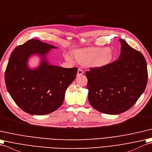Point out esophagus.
Masks as SVG:
<instances>
[{"label": "esophagus", "mask_w": 152, "mask_h": 152, "mask_svg": "<svg viewBox=\"0 0 152 152\" xmlns=\"http://www.w3.org/2000/svg\"><path fill=\"white\" fill-rule=\"evenodd\" d=\"M83 73H84L83 71L81 69L79 68L78 69V72H77V75H83Z\"/></svg>", "instance_id": "34e87169"}]
</instances>
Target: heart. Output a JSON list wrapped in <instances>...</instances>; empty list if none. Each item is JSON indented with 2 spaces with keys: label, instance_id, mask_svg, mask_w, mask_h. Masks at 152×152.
Returning a JSON list of instances; mask_svg holds the SVG:
<instances>
[{
  "label": "heart",
  "instance_id": "b5f03b06",
  "mask_svg": "<svg viewBox=\"0 0 152 152\" xmlns=\"http://www.w3.org/2000/svg\"><path fill=\"white\" fill-rule=\"evenodd\" d=\"M74 56L81 64H88L90 66L94 67H103L112 62L114 55L109 48H90L76 50ZM66 59L67 61H72L69 55L66 56Z\"/></svg>",
  "mask_w": 152,
  "mask_h": 152
}]
</instances>
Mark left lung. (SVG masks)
<instances>
[{
  "mask_svg": "<svg viewBox=\"0 0 152 152\" xmlns=\"http://www.w3.org/2000/svg\"><path fill=\"white\" fill-rule=\"evenodd\" d=\"M120 42L118 59L103 67H91L85 73L89 103L104 114H118L129 110L142 95L148 82L142 54L124 39Z\"/></svg>",
  "mask_w": 152,
  "mask_h": 152,
  "instance_id": "1",
  "label": "left lung"
}]
</instances>
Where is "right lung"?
Segmentation results:
<instances>
[{
	"mask_svg": "<svg viewBox=\"0 0 152 152\" xmlns=\"http://www.w3.org/2000/svg\"><path fill=\"white\" fill-rule=\"evenodd\" d=\"M55 48L39 39H29L16 47L9 58L4 76L6 88L20 109L32 115H45L58 109L67 88L75 79L77 67L49 64L46 56ZM33 54L41 56L42 62L31 70L27 62Z\"/></svg>",
	"mask_w": 152,
	"mask_h": 152,
	"instance_id": "1",
	"label": "right lung"
}]
</instances>
